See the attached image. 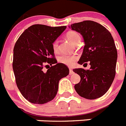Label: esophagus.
<instances>
[{"instance_id":"34e87169","label":"esophagus","mask_w":126,"mask_h":126,"mask_svg":"<svg viewBox=\"0 0 126 126\" xmlns=\"http://www.w3.org/2000/svg\"><path fill=\"white\" fill-rule=\"evenodd\" d=\"M74 74V72H73V70L71 68H69V74L72 75Z\"/></svg>"}]
</instances>
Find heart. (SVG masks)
Instances as JSON below:
<instances>
[{"label":"heart","instance_id":"obj_1","mask_svg":"<svg viewBox=\"0 0 126 126\" xmlns=\"http://www.w3.org/2000/svg\"><path fill=\"white\" fill-rule=\"evenodd\" d=\"M66 38L69 40L70 42H72L74 45H78L81 42V37L80 35L77 32L75 31H70L66 35ZM52 49L54 52H58L59 49V42L58 40H54L52 44ZM78 59V56L76 55H70V54H63L60 55L58 57V61L61 63H63L64 65L67 66H72L74 65L75 61Z\"/></svg>","mask_w":126,"mask_h":126}]
</instances>
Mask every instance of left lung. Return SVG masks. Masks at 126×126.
<instances>
[{
	"mask_svg": "<svg viewBox=\"0 0 126 126\" xmlns=\"http://www.w3.org/2000/svg\"><path fill=\"white\" fill-rule=\"evenodd\" d=\"M71 28L83 36L85 43L78 63L90 61L91 66L90 70H73L81 77L75 90L85 99L99 98L107 92L115 76L117 51L113 38L106 28L94 21L75 23Z\"/></svg>",
	"mask_w": 126,
	"mask_h": 126,
	"instance_id": "obj_1",
	"label": "left lung"
}]
</instances>
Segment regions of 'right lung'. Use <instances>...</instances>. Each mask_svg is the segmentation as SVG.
Returning <instances> with one entry per match:
<instances>
[{"instance_id": "add662e5", "label": "right lung", "mask_w": 126, "mask_h": 126, "mask_svg": "<svg viewBox=\"0 0 126 126\" xmlns=\"http://www.w3.org/2000/svg\"><path fill=\"white\" fill-rule=\"evenodd\" d=\"M66 27L34 24L16 42L13 60L16 83L22 95L31 103L42 104L52 101L58 92L60 80L69 74L66 65L57 63L52 47ZM47 64L51 66L44 73L43 68Z\"/></svg>"}]
</instances>
